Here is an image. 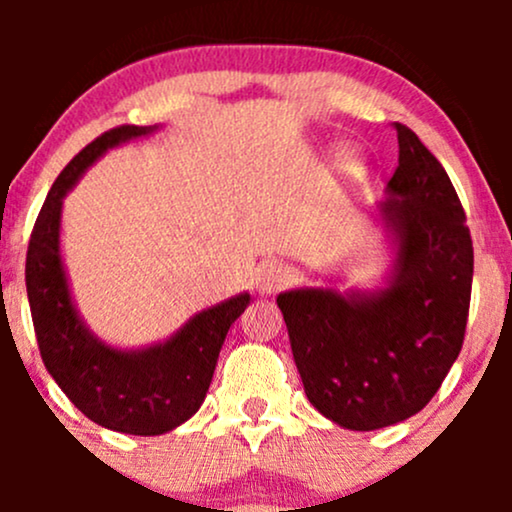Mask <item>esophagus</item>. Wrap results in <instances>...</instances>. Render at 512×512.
Wrapping results in <instances>:
<instances>
[{
	"label": "esophagus",
	"mask_w": 512,
	"mask_h": 512,
	"mask_svg": "<svg viewBox=\"0 0 512 512\" xmlns=\"http://www.w3.org/2000/svg\"><path fill=\"white\" fill-rule=\"evenodd\" d=\"M255 284L262 293L281 291L284 286L291 284V269L286 267V264H281L276 260L264 262V264H260V269H257Z\"/></svg>",
	"instance_id": "esophagus-1"
}]
</instances>
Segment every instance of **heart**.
<instances>
[{
  "label": "heart",
  "mask_w": 512,
  "mask_h": 512,
  "mask_svg": "<svg viewBox=\"0 0 512 512\" xmlns=\"http://www.w3.org/2000/svg\"><path fill=\"white\" fill-rule=\"evenodd\" d=\"M342 166H344V168H349V166H351V163H349V161H344V163H342Z\"/></svg>",
  "instance_id": "obj_1"
}]
</instances>
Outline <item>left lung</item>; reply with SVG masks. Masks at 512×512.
<instances>
[{"instance_id": "obj_1", "label": "left lung", "mask_w": 512, "mask_h": 512, "mask_svg": "<svg viewBox=\"0 0 512 512\" xmlns=\"http://www.w3.org/2000/svg\"><path fill=\"white\" fill-rule=\"evenodd\" d=\"M399 166L385 219L395 274L378 293H279L293 361L322 416L351 431L409 419L431 402L464 342L474 248L462 202L440 161L399 125Z\"/></svg>"}]
</instances>
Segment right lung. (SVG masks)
Returning a JSON list of instances; mask_svg holds the SVG:
<instances>
[{
	"label": "right lung",
	"instance_id": "right-lung-1",
	"mask_svg": "<svg viewBox=\"0 0 512 512\" xmlns=\"http://www.w3.org/2000/svg\"><path fill=\"white\" fill-rule=\"evenodd\" d=\"M151 129L120 125L81 149L57 175L26 252V291L45 368L93 424L129 436H158L190 419L207 397L228 327L238 320L248 293L192 317L166 344L117 351L81 325L60 257L62 197L103 151Z\"/></svg>",
	"mask_w": 512,
	"mask_h": 512
}]
</instances>
